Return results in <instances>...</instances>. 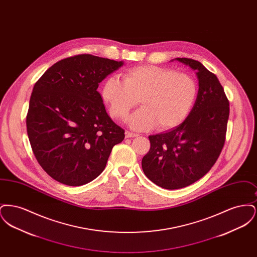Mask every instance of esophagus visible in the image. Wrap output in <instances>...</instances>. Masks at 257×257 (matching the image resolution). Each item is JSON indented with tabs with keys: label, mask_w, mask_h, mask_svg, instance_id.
Here are the masks:
<instances>
[{
	"label": "esophagus",
	"mask_w": 257,
	"mask_h": 257,
	"mask_svg": "<svg viewBox=\"0 0 257 257\" xmlns=\"http://www.w3.org/2000/svg\"><path fill=\"white\" fill-rule=\"evenodd\" d=\"M137 136H138V135L132 133V132H129V131H126V132H125V137H126V138H134V137H137Z\"/></svg>",
	"instance_id": "obj_1"
}]
</instances>
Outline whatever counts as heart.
Returning <instances> with one entry per match:
<instances>
[{
	"label": "heart",
	"instance_id": "heart-1",
	"mask_svg": "<svg viewBox=\"0 0 257 257\" xmlns=\"http://www.w3.org/2000/svg\"><path fill=\"white\" fill-rule=\"evenodd\" d=\"M102 98L113 118L124 119L138 103L142 108L129 117V125L138 131L157 125L171 129L183 121L196 96V84L186 73L156 65L128 69L123 81L111 75L102 86Z\"/></svg>",
	"mask_w": 257,
	"mask_h": 257
}]
</instances>
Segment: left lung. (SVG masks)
Listing matches in <instances>:
<instances>
[{"mask_svg": "<svg viewBox=\"0 0 257 257\" xmlns=\"http://www.w3.org/2000/svg\"><path fill=\"white\" fill-rule=\"evenodd\" d=\"M196 71V102L183 122L169 131L149 136L150 149L142 160L147 178L164 189L195 183L214 166L224 145L229 102L215 74L199 61L176 58Z\"/></svg>", "mask_w": 257, "mask_h": 257, "instance_id": "8db88e82", "label": "left lung"}]
</instances>
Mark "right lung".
Segmentation results:
<instances>
[{"label":"right lung","instance_id":"add662e5","mask_svg":"<svg viewBox=\"0 0 257 257\" xmlns=\"http://www.w3.org/2000/svg\"><path fill=\"white\" fill-rule=\"evenodd\" d=\"M124 64L92 55L56 62L36 83L27 132L41 168L60 183L82 186L104 171L124 130L108 115L99 83Z\"/></svg>","mask_w":257,"mask_h":257}]
</instances>
